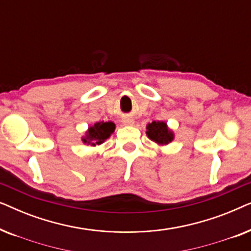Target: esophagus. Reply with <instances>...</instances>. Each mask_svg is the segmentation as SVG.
<instances>
[{
    "mask_svg": "<svg viewBox=\"0 0 251 251\" xmlns=\"http://www.w3.org/2000/svg\"><path fill=\"white\" fill-rule=\"evenodd\" d=\"M122 122H123V125H126V126H132L133 123H135L133 119L130 118V116H126V118H123Z\"/></svg>",
    "mask_w": 251,
    "mask_h": 251,
    "instance_id": "1",
    "label": "esophagus"
}]
</instances>
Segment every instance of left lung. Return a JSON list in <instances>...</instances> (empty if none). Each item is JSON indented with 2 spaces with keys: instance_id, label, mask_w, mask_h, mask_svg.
Wrapping results in <instances>:
<instances>
[{
  "instance_id": "left-lung-1",
  "label": "left lung",
  "mask_w": 251,
  "mask_h": 251,
  "mask_svg": "<svg viewBox=\"0 0 251 251\" xmlns=\"http://www.w3.org/2000/svg\"><path fill=\"white\" fill-rule=\"evenodd\" d=\"M146 135L153 142L159 145H167L174 139V132L168 129L167 123L161 121H153L147 125Z\"/></svg>"
}]
</instances>
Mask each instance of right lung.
<instances>
[{"label":"right lung","instance_id":"obj_1","mask_svg":"<svg viewBox=\"0 0 251 251\" xmlns=\"http://www.w3.org/2000/svg\"><path fill=\"white\" fill-rule=\"evenodd\" d=\"M115 125L113 122H97L90 126L87 131V136L82 138L84 144H91L92 146L104 143L106 139L114 132Z\"/></svg>","mask_w":251,"mask_h":251}]
</instances>
